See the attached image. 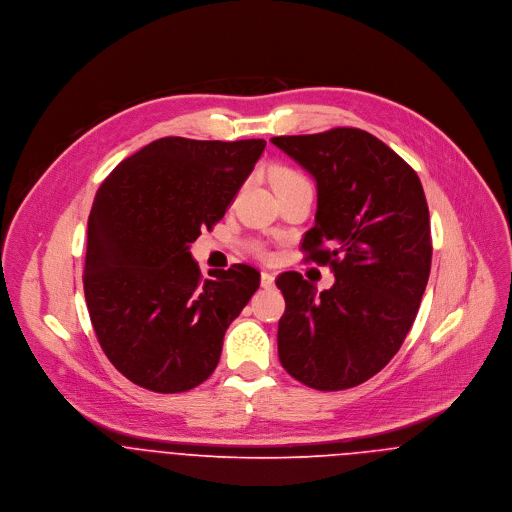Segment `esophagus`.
Segmentation results:
<instances>
[{"label":"esophagus","instance_id":"1","mask_svg":"<svg viewBox=\"0 0 512 512\" xmlns=\"http://www.w3.org/2000/svg\"><path fill=\"white\" fill-rule=\"evenodd\" d=\"M274 280H276V276L270 272H262V276H260L262 288H274Z\"/></svg>","mask_w":512,"mask_h":512}]
</instances>
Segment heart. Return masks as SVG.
<instances>
[{
    "label": "heart",
    "instance_id": "heart-1",
    "mask_svg": "<svg viewBox=\"0 0 512 512\" xmlns=\"http://www.w3.org/2000/svg\"><path fill=\"white\" fill-rule=\"evenodd\" d=\"M272 183H274V189L280 191V189L292 187V185H297V183H307V181H305V177L301 173H297L292 167H282L280 165V167H274V171H272ZM254 250L258 254H266L260 246H254Z\"/></svg>",
    "mask_w": 512,
    "mask_h": 512
}]
</instances>
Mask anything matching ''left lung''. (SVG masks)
Masks as SVG:
<instances>
[{
  "mask_svg": "<svg viewBox=\"0 0 512 512\" xmlns=\"http://www.w3.org/2000/svg\"><path fill=\"white\" fill-rule=\"evenodd\" d=\"M272 144L317 183L315 226L301 250L305 262L335 272L325 292L297 272L278 276L286 299L280 363L315 390L359 386L398 353L426 292L432 234L420 177L359 128L278 136Z\"/></svg>",
  "mask_w": 512,
  "mask_h": 512,
  "instance_id": "obj_1",
  "label": "left lung"
}]
</instances>
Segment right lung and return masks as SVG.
I'll list each match as a JSON object with an SVG mask.
<instances>
[{
    "label": "right lung",
    "instance_id": "add662e5",
    "mask_svg": "<svg viewBox=\"0 0 512 512\" xmlns=\"http://www.w3.org/2000/svg\"><path fill=\"white\" fill-rule=\"evenodd\" d=\"M264 147L161 138L116 165L96 191L84 297L102 351L134 384L187 392L219 365L224 333L260 272L232 264L203 280L189 248L224 217Z\"/></svg>",
    "mask_w": 512,
    "mask_h": 512
}]
</instances>
